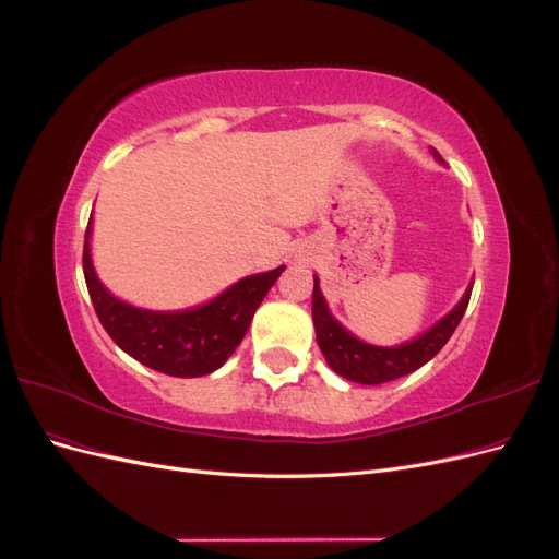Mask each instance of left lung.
Masks as SVG:
<instances>
[{"instance_id":"8db88e82","label":"left lung","mask_w":559,"mask_h":559,"mask_svg":"<svg viewBox=\"0 0 559 559\" xmlns=\"http://www.w3.org/2000/svg\"><path fill=\"white\" fill-rule=\"evenodd\" d=\"M436 158L441 156L436 154ZM471 289L473 286H468V292L460 300V306H456L448 317L438 321L431 331L419 335L417 341L399 345V347H376V345L357 341V337L337 324L326 308L324 296L319 292V280L314 277L312 319H314L319 349L324 352V357L335 373L352 382H359V384L392 382L396 378L413 373V370H417L419 366H425L443 349V345L450 341L454 329L460 326V321L468 308Z\"/></svg>"}]
</instances>
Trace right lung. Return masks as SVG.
I'll return each instance as SVG.
<instances>
[{
  "label": "right lung",
  "mask_w": 559,
  "mask_h": 559,
  "mask_svg": "<svg viewBox=\"0 0 559 559\" xmlns=\"http://www.w3.org/2000/svg\"><path fill=\"white\" fill-rule=\"evenodd\" d=\"M88 238L91 222L83 242V277L99 324L132 359L173 378H200L224 366L242 343L253 312L284 270L282 265L270 273L245 277L195 310L148 312L114 298L99 284L91 263Z\"/></svg>",
  "instance_id": "right-lung-1"
}]
</instances>
